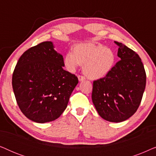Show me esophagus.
<instances>
[{"label":"esophagus","instance_id":"esophagus-1","mask_svg":"<svg viewBox=\"0 0 156 156\" xmlns=\"http://www.w3.org/2000/svg\"><path fill=\"white\" fill-rule=\"evenodd\" d=\"M78 79H79V81H80V82L85 80L84 76H82V75H78Z\"/></svg>","mask_w":156,"mask_h":156}]
</instances>
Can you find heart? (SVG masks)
<instances>
[{"instance_id":"1","label":"heart","mask_w":156,"mask_h":156,"mask_svg":"<svg viewBox=\"0 0 156 156\" xmlns=\"http://www.w3.org/2000/svg\"><path fill=\"white\" fill-rule=\"evenodd\" d=\"M116 62V55L112 49L101 44L82 43L76 44L73 52L66 53L64 62L69 71L84 65L83 71L91 80H99L109 73Z\"/></svg>"}]
</instances>
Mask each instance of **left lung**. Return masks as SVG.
I'll return each mask as SVG.
<instances>
[{"mask_svg":"<svg viewBox=\"0 0 156 156\" xmlns=\"http://www.w3.org/2000/svg\"><path fill=\"white\" fill-rule=\"evenodd\" d=\"M121 59L106 76L94 81L91 99L98 114L111 122H121L135 114L141 101L146 74L136 52L121 42Z\"/></svg>","mask_w":156,"mask_h":156,"instance_id":"obj_1","label":"left lung"}]
</instances>
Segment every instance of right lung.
I'll return each instance as SVG.
<instances>
[{
    "mask_svg": "<svg viewBox=\"0 0 156 156\" xmlns=\"http://www.w3.org/2000/svg\"><path fill=\"white\" fill-rule=\"evenodd\" d=\"M62 55L52 42L32 47L18 59L12 77L17 104L30 120L43 123L59 118L67 108L78 78L63 69Z\"/></svg>",
    "mask_w": 156,
    "mask_h": 156,
    "instance_id": "1",
    "label": "right lung"
}]
</instances>
